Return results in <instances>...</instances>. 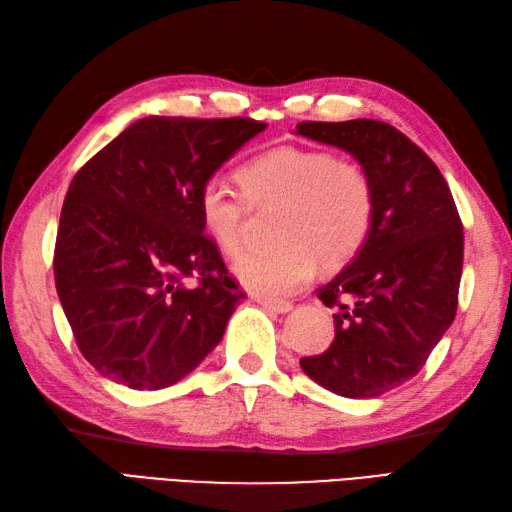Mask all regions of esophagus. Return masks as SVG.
<instances>
[{"instance_id":"obj_1","label":"esophagus","mask_w":512,"mask_h":512,"mask_svg":"<svg viewBox=\"0 0 512 512\" xmlns=\"http://www.w3.org/2000/svg\"><path fill=\"white\" fill-rule=\"evenodd\" d=\"M258 304L267 308V310H271V313H278V315L291 313V310H293L291 302H273V299H258Z\"/></svg>"}]
</instances>
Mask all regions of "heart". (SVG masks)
<instances>
[{
	"label": "heart",
	"mask_w": 512,
	"mask_h": 512,
	"mask_svg": "<svg viewBox=\"0 0 512 512\" xmlns=\"http://www.w3.org/2000/svg\"><path fill=\"white\" fill-rule=\"evenodd\" d=\"M241 191L208 180L197 193L204 232L223 252H241L249 204H282L273 247L252 249L232 271L247 291L265 299L293 295L315 276L317 263L343 267L363 249L376 217V186L365 167L328 149L282 145L247 160Z\"/></svg>",
	"instance_id": "b5f03b06"
}]
</instances>
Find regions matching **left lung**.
I'll return each mask as SVG.
<instances>
[{"label": "left lung", "mask_w": 512, "mask_h": 512, "mask_svg": "<svg viewBox=\"0 0 512 512\" xmlns=\"http://www.w3.org/2000/svg\"><path fill=\"white\" fill-rule=\"evenodd\" d=\"M295 132L345 149L376 186L367 243L317 291L334 308V341L299 365L336 395L378 397L417 376L452 326L463 221L439 167L389 123L302 121Z\"/></svg>", "instance_id": "8db88e82"}]
</instances>
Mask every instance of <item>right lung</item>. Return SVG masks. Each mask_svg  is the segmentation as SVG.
<instances>
[{
	"label": "right lung",
	"instance_id": "right-lung-1",
	"mask_svg": "<svg viewBox=\"0 0 512 512\" xmlns=\"http://www.w3.org/2000/svg\"><path fill=\"white\" fill-rule=\"evenodd\" d=\"M267 123L145 117L69 184L56 291L82 356L136 391L176 384L215 350L245 293L197 210L202 184ZM196 278L195 287L185 280Z\"/></svg>",
	"mask_w": 512,
	"mask_h": 512
}]
</instances>
